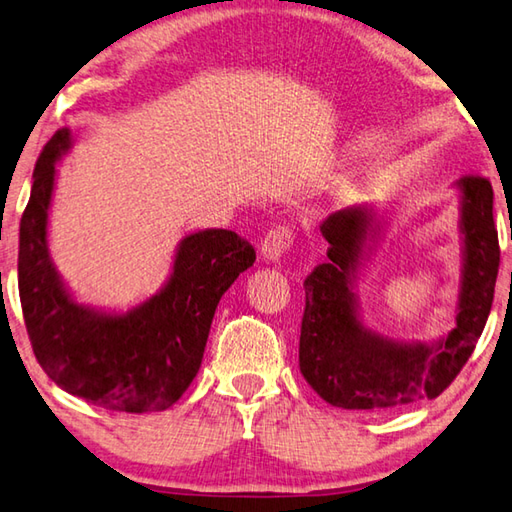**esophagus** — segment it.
<instances>
[{
	"label": "esophagus",
	"instance_id": "34e87169",
	"mask_svg": "<svg viewBox=\"0 0 512 512\" xmlns=\"http://www.w3.org/2000/svg\"><path fill=\"white\" fill-rule=\"evenodd\" d=\"M293 241H295L293 230L288 226L271 228L262 239V257L271 259V262H275V259H282L288 250L293 248Z\"/></svg>",
	"mask_w": 512,
	"mask_h": 512
}]
</instances>
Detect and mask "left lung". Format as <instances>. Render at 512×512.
<instances>
[{"mask_svg":"<svg viewBox=\"0 0 512 512\" xmlns=\"http://www.w3.org/2000/svg\"><path fill=\"white\" fill-rule=\"evenodd\" d=\"M459 188L466 266L457 327L439 345H394L362 327L349 282L371 228V215L362 208H347L324 219L320 230L329 241V262L315 266L304 280L300 371L329 405L392 410L436 398L452 385L475 351L495 297L499 237L486 176H463Z\"/></svg>","mask_w":512,"mask_h":512,"instance_id":"left-lung-1","label":"left lung"}]
</instances>
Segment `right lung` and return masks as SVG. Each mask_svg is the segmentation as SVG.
I'll list each match as a JSON object with an SVG mask.
<instances>
[{
  "label": "right lung",
  "mask_w": 512,
  "mask_h": 512,
  "mask_svg": "<svg viewBox=\"0 0 512 512\" xmlns=\"http://www.w3.org/2000/svg\"><path fill=\"white\" fill-rule=\"evenodd\" d=\"M69 143V129H60L44 145L22 215L17 282L26 333L40 367L64 392L111 412H163L197 376L221 295L253 266L255 248L232 230L194 232L152 300L125 315L82 309L46 250L55 161Z\"/></svg>",
  "instance_id": "1"
}]
</instances>
